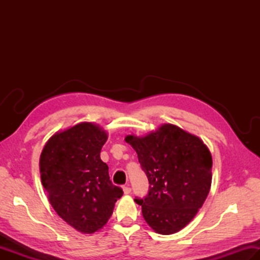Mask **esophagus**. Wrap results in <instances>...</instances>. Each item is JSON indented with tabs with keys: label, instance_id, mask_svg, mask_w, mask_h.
Listing matches in <instances>:
<instances>
[{
	"label": "esophagus",
	"instance_id": "1",
	"mask_svg": "<svg viewBox=\"0 0 260 260\" xmlns=\"http://www.w3.org/2000/svg\"><path fill=\"white\" fill-rule=\"evenodd\" d=\"M123 191H124V194H129V193L132 192V189L129 187V185H124Z\"/></svg>",
	"mask_w": 260,
	"mask_h": 260
}]
</instances>
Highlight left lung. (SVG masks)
Wrapping results in <instances>:
<instances>
[{
    "label": "left lung",
    "instance_id": "obj_1",
    "mask_svg": "<svg viewBox=\"0 0 260 260\" xmlns=\"http://www.w3.org/2000/svg\"><path fill=\"white\" fill-rule=\"evenodd\" d=\"M137 153L150 186L135 201L157 234L180 231L194 218L209 194L212 157L199 137L171 124L144 137L126 136Z\"/></svg>",
    "mask_w": 260,
    "mask_h": 260
}]
</instances>
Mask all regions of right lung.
I'll list each match as a JSON object with an SVG mask.
<instances>
[{
  "instance_id": "right-lung-1",
  "label": "right lung",
  "mask_w": 260,
  "mask_h": 260,
  "mask_svg": "<svg viewBox=\"0 0 260 260\" xmlns=\"http://www.w3.org/2000/svg\"><path fill=\"white\" fill-rule=\"evenodd\" d=\"M106 141L97 125L81 123L51 136L41 153V182L49 201L60 218L84 234L107 223L124 193L101 159Z\"/></svg>"
}]
</instances>
